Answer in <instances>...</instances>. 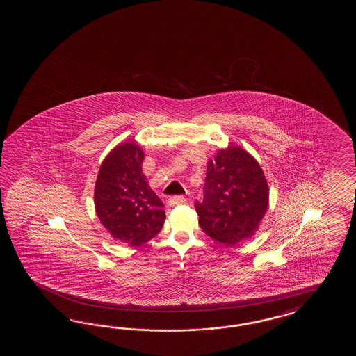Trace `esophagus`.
Wrapping results in <instances>:
<instances>
[{"mask_svg": "<svg viewBox=\"0 0 356 356\" xmlns=\"http://www.w3.org/2000/svg\"><path fill=\"white\" fill-rule=\"evenodd\" d=\"M168 204L170 206H175V204H186V198L183 196H172L169 197Z\"/></svg>", "mask_w": 356, "mask_h": 356, "instance_id": "esophagus-1", "label": "esophagus"}]
</instances>
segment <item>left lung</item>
<instances>
[{"instance_id":"obj_1","label":"left lung","mask_w":356,"mask_h":356,"mask_svg":"<svg viewBox=\"0 0 356 356\" xmlns=\"http://www.w3.org/2000/svg\"><path fill=\"white\" fill-rule=\"evenodd\" d=\"M198 224L213 241L234 245L248 239L268 207V184L257 160L239 146L209 160L204 200L195 202Z\"/></svg>"}]
</instances>
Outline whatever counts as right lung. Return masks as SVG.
Instances as JSON below:
<instances>
[{
	"mask_svg": "<svg viewBox=\"0 0 356 356\" xmlns=\"http://www.w3.org/2000/svg\"><path fill=\"white\" fill-rule=\"evenodd\" d=\"M144 150L135 143L115 146L99 169L95 211L114 239L137 247L164 225L165 211L143 173Z\"/></svg>",
	"mask_w": 356,
	"mask_h": 356,
	"instance_id": "add662e5",
	"label": "right lung"
}]
</instances>
